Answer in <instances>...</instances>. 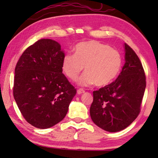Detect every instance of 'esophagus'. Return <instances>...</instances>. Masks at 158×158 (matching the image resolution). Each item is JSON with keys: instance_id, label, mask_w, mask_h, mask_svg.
Masks as SVG:
<instances>
[{"instance_id": "esophagus-1", "label": "esophagus", "mask_w": 158, "mask_h": 158, "mask_svg": "<svg viewBox=\"0 0 158 158\" xmlns=\"http://www.w3.org/2000/svg\"><path fill=\"white\" fill-rule=\"evenodd\" d=\"M83 93H85V90H84L83 89H78L77 90V94L78 95L83 94Z\"/></svg>"}]
</instances>
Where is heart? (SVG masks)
<instances>
[{
  "mask_svg": "<svg viewBox=\"0 0 158 158\" xmlns=\"http://www.w3.org/2000/svg\"><path fill=\"white\" fill-rule=\"evenodd\" d=\"M120 53L109 45L98 41H88L77 44L74 55H65L62 61L64 74L72 81H76L83 70L85 73L80 77L81 86L95 83L98 87L111 83L122 68Z\"/></svg>",
  "mask_w": 158,
  "mask_h": 158,
  "instance_id": "b5f03b06",
  "label": "heart"
}]
</instances>
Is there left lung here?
I'll use <instances>...</instances> for the list:
<instances>
[{
    "mask_svg": "<svg viewBox=\"0 0 158 158\" xmlns=\"http://www.w3.org/2000/svg\"><path fill=\"white\" fill-rule=\"evenodd\" d=\"M125 63L115 81L94 91L90 115L96 125L109 132L122 131L139 115L146 87L139 57L124 44Z\"/></svg>",
    "mask_w": 158,
    "mask_h": 158,
    "instance_id": "8db88e82",
    "label": "left lung"
}]
</instances>
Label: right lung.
I'll use <instances>...</instances> for the list:
<instances>
[{"label":"right lung","mask_w":158,"mask_h":158,"mask_svg":"<svg viewBox=\"0 0 158 158\" xmlns=\"http://www.w3.org/2000/svg\"><path fill=\"white\" fill-rule=\"evenodd\" d=\"M64 56L57 42L42 39L28 47L16 64L14 99L25 119L36 128L61 122L76 94L62 73Z\"/></svg>","instance_id":"obj_1"}]
</instances>
